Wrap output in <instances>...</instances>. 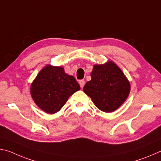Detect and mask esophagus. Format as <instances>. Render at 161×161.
<instances>
[{"mask_svg": "<svg viewBox=\"0 0 161 161\" xmlns=\"http://www.w3.org/2000/svg\"><path fill=\"white\" fill-rule=\"evenodd\" d=\"M79 83H80V85L81 86V88L82 89L84 85V84H85V81H84V80H80V81H79Z\"/></svg>", "mask_w": 161, "mask_h": 161, "instance_id": "1", "label": "esophagus"}]
</instances>
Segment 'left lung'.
Segmentation results:
<instances>
[{"label":"left lung","mask_w":161,"mask_h":161,"mask_svg":"<svg viewBox=\"0 0 161 161\" xmlns=\"http://www.w3.org/2000/svg\"><path fill=\"white\" fill-rule=\"evenodd\" d=\"M91 77L83 91L101 111L113 112L127 99L130 91V82L113 61L94 64Z\"/></svg>","instance_id":"8db88e82"}]
</instances>
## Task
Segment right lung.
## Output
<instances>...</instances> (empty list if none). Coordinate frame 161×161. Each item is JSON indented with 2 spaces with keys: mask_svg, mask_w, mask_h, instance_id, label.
<instances>
[{
  "mask_svg": "<svg viewBox=\"0 0 161 161\" xmlns=\"http://www.w3.org/2000/svg\"><path fill=\"white\" fill-rule=\"evenodd\" d=\"M80 89L75 78L65 73L64 67L47 64L32 82L30 92L40 109L53 114L58 112L71 95Z\"/></svg>",
  "mask_w": 161,
  "mask_h": 161,
  "instance_id": "right-lung-1",
  "label": "right lung"
}]
</instances>
